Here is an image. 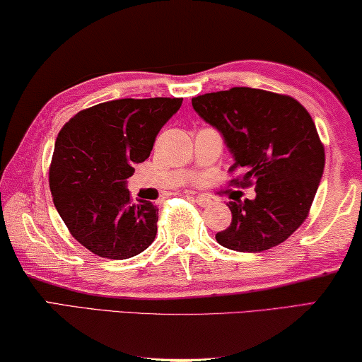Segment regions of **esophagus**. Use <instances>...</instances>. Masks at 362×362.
<instances>
[{
    "instance_id": "34e87169",
    "label": "esophagus",
    "mask_w": 362,
    "mask_h": 362,
    "mask_svg": "<svg viewBox=\"0 0 362 362\" xmlns=\"http://www.w3.org/2000/svg\"><path fill=\"white\" fill-rule=\"evenodd\" d=\"M192 199H194L195 202H197V205H200V206H206V205L211 204V199L206 197V195H192Z\"/></svg>"
}]
</instances>
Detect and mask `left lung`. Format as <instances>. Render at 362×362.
I'll return each instance as SVG.
<instances>
[{
  "label": "left lung",
  "instance_id": "obj_1",
  "mask_svg": "<svg viewBox=\"0 0 362 362\" xmlns=\"http://www.w3.org/2000/svg\"><path fill=\"white\" fill-rule=\"evenodd\" d=\"M192 107L221 133L234 157L229 170H244L230 182L257 192L228 204L233 221L216 234L218 244L247 253L282 244L306 220L324 173L311 115L297 99L245 86L192 98Z\"/></svg>",
  "mask_w": 362,
  "mask_h": 362
}]
</instances>
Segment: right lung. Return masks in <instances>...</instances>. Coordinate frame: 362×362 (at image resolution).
Wrapping results in <instances>:
<instances>
[{"mask_svg": "<svg viewBox=\"0 0 362 362\" xmlns=\"http://www.w3.org/2000/svg\"><path fill=\"white\" fill-rule=\"evenodd\" d=\"M181 104V98L109 100L78 112L59 133L49 167L52 202L70 234L98 257L132 258L156 239L158 209L133 202L127 180Z\"/></svg>", "mask_w": 362, "mask_h": 362, "instance_id": "add662e5", "label": "right lung"}]
</instances>
